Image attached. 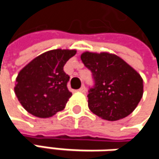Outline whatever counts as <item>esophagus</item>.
Wrapping results in <instances>:
<instances>
[{
  "mask_svg": "<svg viewBox=\"0 0 159 159\" xmlns=\"http://www.w3.org/2000/svg\"><path fill=\"white\" fill-rule=\"evenodd\" d=\"M78 90H79L80 92H82V93H84V92L86 91V88H85L84 84H83V85H82V86L80 87L79 89H78Z\"/></svg>",
  "mask_w": 159,
  "mask_h": 159,
  "instance_id": "1",
  "label": "esophagus"
}]
</instances>
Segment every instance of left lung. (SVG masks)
<instances>
[{"mask_svg": "<svg viewBox=\"0 0 159 159\" xmlns=\"http://www.w3.org/2000/svg\"><path fill=\"white\" fill-rule=\"evenodd\" d=\"M95 84L88 91V108L107 120H118L130 115L143 97L141 75L115 54L85 51L81 55Z\"/></svg>", "mask_w": 159, "mask_h": 159, "instance_id": "1", "label": "left lung"}]
</instances>
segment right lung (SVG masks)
Masks as SVG:
<instances>
[{
  "label": "right lung",
  "mask_w": 159,
  "mask_h": 159,
  "mask_svg": "<svg viewBox=\"0 0 159 159\" xmlns=\"http://www.w3.org/2000/svg\"><path fill=\"white\" fill-rule=\"evenodd\" d=\"M75 53V49L48 50L19 72L15 93L25 111L39 118H49L65 108L72 93L67 87L70 76L63 66Z\"/></svg>",
  "instance_id": "add662e5"
}]
</instances>
